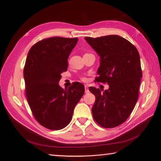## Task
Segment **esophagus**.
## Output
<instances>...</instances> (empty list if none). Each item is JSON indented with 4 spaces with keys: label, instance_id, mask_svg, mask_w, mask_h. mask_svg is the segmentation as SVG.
<instances>
[{
    "label": "esophagus",
    "instance_id": "34e87169",
    "mask_svg": "<svg viewBox=\"0 0 161 161\" xmlns=\"http://www.w3.org/2000/svg\"><path fill=\"white\" fill-rule=\"evenodd\" d=\"M85 93H89V90L88 89V86L85 85Z\"/></svg>",
    "mask_w": 161,
    "mask_h": 161
}]
</instances>
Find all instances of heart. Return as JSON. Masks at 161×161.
<instances>
[{
  "mask_svg": "<svg viewBox=\"0 0 161 161\" xmlns=\"http://www.w3.org/2000/svg\"><path fill=\"white\" fill-rule=\"evenodd\" d=\"M80 80H81L82 81H83V82H85V81L87 80V79H86V77H85V76H82V77L80 78Z\"/></svg>",
  "mask_w": 161,
  "mask_h": 161,
  "instance_id": "heart-1",
  "label": "heart"
}]
</instances>
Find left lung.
I'll list each match as a JSON object with an SVG mask.
<instances>
[{"instance_id":"1","label":"left lung","mask_w":161,"mask_h":161,"mask_svg":"<svg viewBox=\"0 0 161 161\" xmlns=\"http://www.w3.org/2000/svg\"><path fill=\"white\" fill-rule=\"evenodd\" d=\"M85 40L101 58L95 82L109 85L103 93L95 87L89 89L95 96L92 117L101 127H117L128 118L138 101L142 76L138 51L117 35Z\"/></svg>"}]
</instances>
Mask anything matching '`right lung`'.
Listing matches in <instances>:
<instances>
[{"label":"right lung","instance_id":"right-lung-1","mask_svg":"<svg viewBox=\"0 0 161 161\" xmlns=\"http://www.w3.org/2000/svg\"><path fill=\"white\" fill-rule=\"evenodd\" d=\"M77 42V37H48L28 52L23 69L27 100L37 122L49 130L65 128L84 95L85 86L80 82H73L67 89L58 84Z\"/></svg>","mask_w":161,"mask_h":161}]
</instances>
